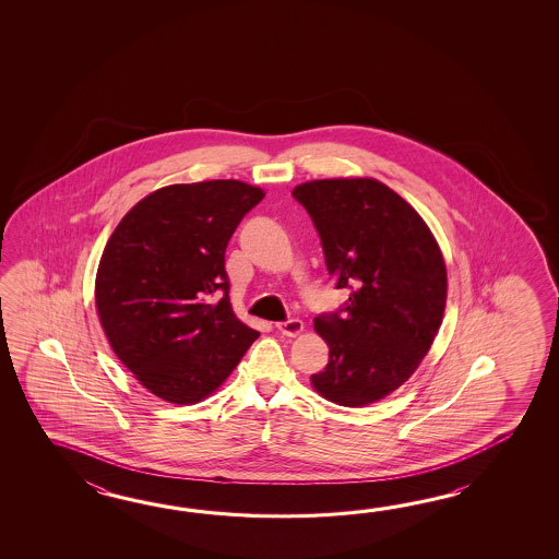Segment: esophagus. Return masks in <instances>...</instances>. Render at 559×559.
<instances>
[{
	"instance_id": "34e87169",
	"label": "esophagus",
	"mask_w": 559,
	"mask_h": 559,
	"mask_svg": "<svg viewBox=\"0 0 559 559\" xmlns=\"http://www.w3.org/2000/svg\"><path fill=\"white\" fill-rule=\"evenodd\" d=\"M280 333H284L287 337H296L299 333L304 332V321L301 320H287L282 321L275 325Z\"/></svg>"
}]
</instances>
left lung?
Listing matches in <instances>:
<instances>
[{
    "mask_svg": "<svg viewBox=\"0 0 559 559\" xmlns=\"http://www.w3.org/2000/svg\"><path fill=\"white\" fill-rule=\"evenodd\" d=\"M318 229L328 272L349 289L316 332L330 361L316 392L347 407L373 404L416 371L440 330L448 275L426 222L378 179H316L292 191Z\"/></svg>",
    "mask_w": 559,
    "mask_h": 559,
    "instance_id": "1",
    "label": "left lung"
}]
</instances>
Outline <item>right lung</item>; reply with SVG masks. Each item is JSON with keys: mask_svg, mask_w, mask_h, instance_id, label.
<instances>
[{"mask_svg": "<svg viewBox=\"0 0 559 559\" xmlns=\"http://www.w3.org/2000/svg\"><path fill=\"white\" fill-rule=\"evenodd\" d=\"M263 195L238 179L167 186L107 239L95 275L102 328L121 364L169 404L214 393L260 337L229 304L226 248Z\"/></svg>", "mask_w": 559, "mask_h": 559, "instance_id": "right-lung-1", "label": "right lung"}]
</instances>
